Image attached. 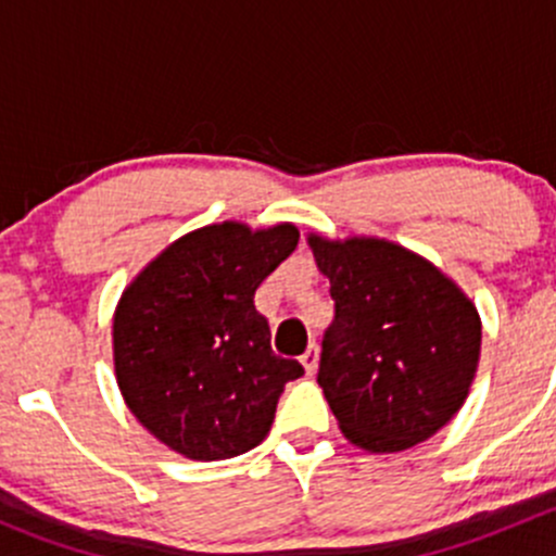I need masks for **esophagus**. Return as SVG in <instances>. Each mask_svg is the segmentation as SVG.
I'll return each mask as SVG.
<instances>
[{
	"label": "esophagus",
	"mask_w": 556,
	"mask_h": 556,
	"mask_svg": "<svg viewBox=\"0 0 556 556\" xmlns=\"http://www.w3.org/2000/svg\"><path fill=\"white\" fill-rule=\"evenodd\" d=\"M300 362H302V366H305L307 375H316V369H318V345L316 342H313V345L302 353Z\"/></svg>",
	"instance_id": "34e87169"
}]
</instances>
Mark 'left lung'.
<instances>
[{
	"mask_svg": "<svg viewBox=\"0 0 556 556\" xmlns=\"http://www.w3.org/2000/svg\"><path fill=\"white\" fill-rule=\"evenodd\" d=\"M307 243L334 300L318 386L342 433L366 452L431 439L477 375L482 320L473 302L391 240L311 236Z\"/></svg>",
	"mask_w": 556,
	"mask_h": 556,
	"instance_id": "8db88e82",
	"label": "left lung"
}]
</instances>
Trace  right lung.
<instances>
[{"instance_id": "obj_1", "label": "right lung", "mask_w": 556, "mask_h": 556, "mask_svg": "<svg viewBox=\"0 0 556 556\" xmlns=\"http://www.w3.org/2000/svg\"><path fill=\"white\" fill-rule=\"evenodd\" d=\"M294 225L240 222L174 240L114 311V375L136 420L190 460H225L270 433L283 386L305 375L270 348L254 291L296 249Z\"/></svg>"}]
</instances>
